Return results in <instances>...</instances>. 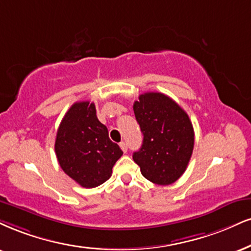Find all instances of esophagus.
<instances>
[{"instance_id": "1", "label": "esophagus", "mask_w": 251, "mask_h": 251, "mask_svg": "<svg viewBox=\"0 0 251 251\" xmlns=\"http://www.w3.org/2000/svg\"><path fill=\"white\" fill-rule=\"evenodd\" d=\"M120 148H121V150L123 151V152H126V150H128V147H126V142H121V143H120Z\"/></svg>"}]
</instances>
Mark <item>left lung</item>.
Wrapping results in <instances>:
<instances>
[{"label": "left lung", "mask_w": 251, "mask_h": 251, "mask_svg": "<svg viewBox=\"0 0 251 251\" xmlns=\"http://www.w3.org/2000/svg\"><path fill=\"white\" fill-rule=\"evenodd\" d=\"M134 113L143 144L132 154L144 178L157 185L177 181L186 170L194 147L190 117L176 101L163 93L141 94Z\"/></svg>", "instance_id": "obj_1"}]
</instances>
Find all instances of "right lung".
<instances>
[{
    "instance_id": "1",
    "label": "right lung",
    "mask_w": 251,
    "mask_h": 251,
    "mask_svg": "<svg viewBox=\"0 0 251 251\" xmlns=\"http://www.w3.org/2000/svg\"><path fill=\"white\" fill-rule=\"evenodd\" d=\"M60 168L86 188L110 178L113 166L123 152L109 140L108 129L98 120L95 104L75 102L65 114L54 144Z\"/></svg>"
}]
</instances>
